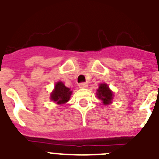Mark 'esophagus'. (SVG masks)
I'll return each instance as SVG.
<instances>
[{"label": "esophagus", "mask_w": 159, "mask_h": 159, "mask_svg": "<svg viewBox=\"0 0 159 159\" xmlns=\"http://www.w3.org/2000/svg\"><path fill=\"white\" fill-rule=\"evenodd\" d=\"M79 87L80 88H88V84H86V83H80V84H79Z\"/></svg>", "instance_id": "obj_1"}]
</instances>
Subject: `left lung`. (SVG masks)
I'll return each instance as SVG.
<instances>
[{
  "mask_svg": "<svg viewBox=\"0 0 159 159\" xmlns=\"http://www.w3.org/2000/svg\"><path fill=\"white\" fill-rule=\"evenodd\" d=\"M97 96L102 101L103 104H109L111 102L113 98V92L108 88L106 84H102L99 85V89L97 90Z\"/></svg>",
  "mask_w": 159,
  "mask_h": 159,
  "instance_id": "1",
  "label": "left lung"
}]
</instances>
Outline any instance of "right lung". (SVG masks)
<instances>
[{"mask_svg":"<svg viewBox=\"0 0 159 159\" xmlns=\"http://www.w3.org/2000/svg\"><path fill=\"white\" fill-rule=\"evenodd\" d=\"M71 95V92L70 88L65 87L62 82H58L55 86L54 91L51 94V99L58 104H64L69 100Z\"/></svg>","mask_w":159,"mask_h":159,"instance_id":"1","label":"right lung"}]
</instances>
